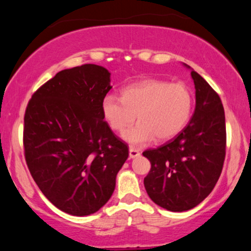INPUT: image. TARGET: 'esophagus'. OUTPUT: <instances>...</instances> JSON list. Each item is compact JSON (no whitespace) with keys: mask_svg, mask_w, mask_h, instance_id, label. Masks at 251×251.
Returning <instances> with one entry per match:
<instances>
[{"mask_svg":"<svg viewBox=\"0 0 251 251\" xmlns=\"http://www.w3.org/2000/svg\"><path fill=\"white\" fill-rule=\"evenodd\" d=\"M141 155V151L137 148L134 147V146H130L129 147V157L130 158H135V157H138Z\"/></svg>","mask_w":251,"mask_h":251,"instance_id":"obj_1","label":"esophagus"}]
</instances>
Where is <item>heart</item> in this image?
<instances>
[{"mask_svg":"<svg viewBox=\"0 0 251 251\" xmlns=\"http://www.w3.org/2000/svg\"><path fill=\"white\" fill-rule=\"evenodd\" d=\"M194 94L184 83L150 78L130 84L121 99L108 94L101 101V114L110 129L124 134L130 144L142 145L152 138L164 142L175 137L192 118Z\"/></svg>","mask_w":251,"mask_h":251,"instance_id":"obj_1","label":"heart"}]
</instances>
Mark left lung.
<instances>
[{
    "mask_svg": "<svg viewBox=\"0 0 251 251\" xmlns=\"http://www.w3.org/2000/svg\"><path fill=\"white\" fill-rule=\"evenodd\" d=\"M196 108L175 138L143 152L151 167L144 178L148 196L169 211L196 207L214 189L226 156L224 106L214 88L192 71Z\"/></svg>",
    "mask_w": 251,
    "mask_h": 251,
    "instance_id": "1",
    "label": "left lung"
}]
</instances>
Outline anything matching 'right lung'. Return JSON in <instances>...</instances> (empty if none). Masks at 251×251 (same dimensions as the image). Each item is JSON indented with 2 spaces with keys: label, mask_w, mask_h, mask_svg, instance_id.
I'll return each mask as SVG.
<instances>
[{
  "label": "right lung",
  "mask_w": 251,
  "mask_h": 251,
  "mask_svg": "<svg viewBox=\"0 0 251 251\" xmlns=\"http://www.w3.org/2000/svg\"><path fill=\"white\" fill-rule=\"evenodd\" d=\"M108 71L95 64L63 70L32 95L25 109L23 146L28 171L58 209L87 216L115 189L128 146L104 121Z\"/></svg>",
  "instance_id": "obj_1"
}]
</instances>
